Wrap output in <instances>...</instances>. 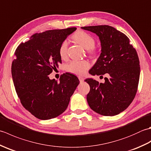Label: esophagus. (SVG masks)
Listing matches in <instances>:
<instances>
[{
  "label": "esophagus",
  "instance_id": "34e87169",
  "mask_svg": "<svg viewBox=\"0 0 151 151\" xmlns=\"http://www.w3.org/2000/svg\"><path fill=\"white\" fill-rule=\"evenodd\" d=\"M78 78L79 81H80V82H84V78L83 77V76H78Z\"/></svg>",
  "mask_w": 151,
  "mask_h": 151
}]
</instances>
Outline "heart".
I'll list each match as a JSON object with an SVG mask.
<instances>
[{
	"instance_id": "heart-1",
	"label": "heart",
	"mask_w": 151,
	"mask_h": 151,
	"mask_svg": "<svg viewBox=\"0 0 151 151\" xmlns=\"http://www.w3.org/2000/svg\"><path fill=\"white\" fill-rule=\"evenodd\" d=\"M73 39L81 45L85 49L88 50L91 56H95L96 50L94 49L95 40L91 35L84 31L77 32L73 36ZM68 43L66 40L61 43L59 49V54L62 59H65L67 56ZM90 67V63L87 60H72L65 65L67 71L75 75H83Z\"/></svg>"
}]
</instances>
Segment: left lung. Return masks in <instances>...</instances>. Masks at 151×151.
Masks as SVG:
<instances>
[{"instance_id":"obj_1","label":"left lung","mask_w":151,"mask_h":151,"mask_svg":"<svg viewBox=\"0 0 151 151\" xmlns=\"http://www.w3.org/2000/svg\"><path fill=\"white\" fill-rule=\"evenodd\" d=\"M81 28L95 33L101 41V53L89 74L102 77L108 74L104 83L86 79L90 86L88 103L102 115H117L129 107L136 94L140 74L136 50L129 37L114 27L99 25Z\"/></svg>"}]
</instances>
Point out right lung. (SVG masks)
Masks as SVG:
<instances>
[{"instance_id": "add662e5", "label": "right lung", "mask_w": 151, "mask_h": 151, "mask_svg": "<svg viewBox=\"0 0 151 151\" xmlns=\"http://www.w3.org/2000/svg\"><path fill=\"white\" fill-rule=\"evenodd\" d=\"M76 30L73 27L35 34L15 50L12 75L16 92L24 108L40 119L62 114L79 84L78 78L69 73L63 74L59 82L48 76L62 63L61 43Z\"/></svg>"}]
</instances>
